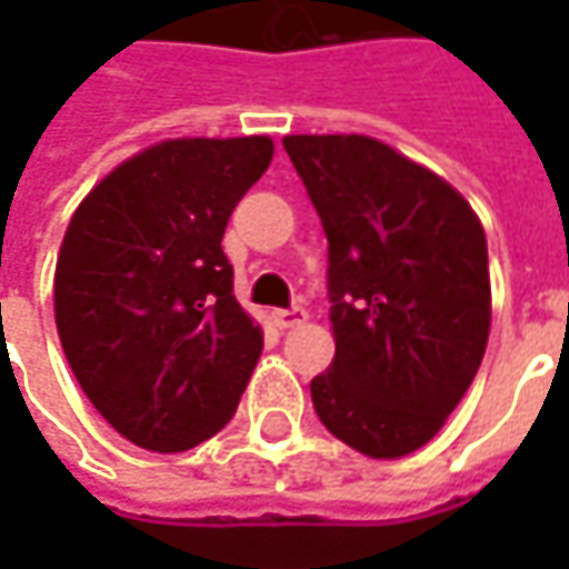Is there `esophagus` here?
I'll use <instances>...</instances> for the list:
<instances>
[{"instance_id":"obj_1","label":"esophagus","mask_w":569,"mask_h":569,"mask_svg":"<svg viewBox=\"0 0 569 569\" xmlns=\"http://www.w3.org/2000/svg\"><path fill=\"white\" fill-rule=\"evenodd\" d=\"M272 322L278 329H295L300 322H307V310L303 307H288V310H274Z\"/></svg>"}]
</instances>
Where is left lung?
<instances>
[{
    "label": "left lung",
    "instance_id": "8db88e82",
    "mask_svg": "<svg viewBox=\"0 0 569 569\" xmlns=\"http://www.w3.org/2000/svg\"><path fill=\"white\" fill-rule=\"evenodd\" d=\"M329 240L336 358L310 382L319 421L370 459H399L443 427L491 332L488 240L427 167L367 136H288Z\"/></svg>",
    "mask_w": 569,
    "mask_h": 569
}]
</instances>
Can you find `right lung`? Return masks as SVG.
<instances>
[{
  "mask_svg": "<svg viewBox=\"0 0 569 569\" xmlns=\"http://www.w3.org/2000/svg\"><path fill=\"white\" fill-rule=\"evenodd\" d=\"M272 139H170L129 158L76 208L56 262V329L84 396L151 452L228 425L262 351L221 250Z\"/></svg>",
  "mask_w": 569,
  "mask_h": 569,
  "instance_id": "1",
  "label": "right lung"
}]
</instances>
